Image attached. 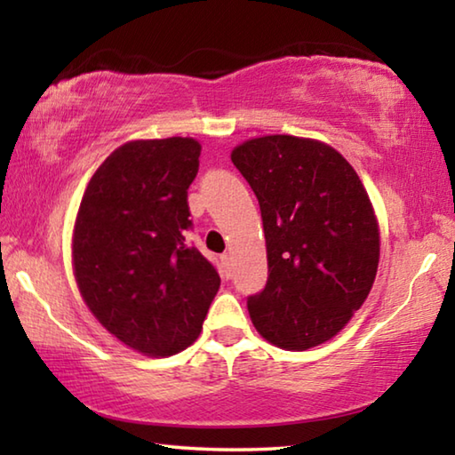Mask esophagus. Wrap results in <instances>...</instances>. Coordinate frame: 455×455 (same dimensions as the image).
I'll return each instance as SVG.
<instances>
[{
	"label": "esophagus",
	"instance_id": "obj_1",
	"mask_svg": "<svg viewBox=\"0 0 455 455\" xmlns=\"http://www.w3.org/2000/svg\"><path fill=\"white\" fill-rule=\"evenodd\" d=\"M220 265H222V273L230 276V255H222L220 257Z\"/></svg>",
	"mask_w": 455,
	"mask_h": 455
}]
</instances>
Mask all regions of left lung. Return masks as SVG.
I'll use <instances>...</instances> for the list:
<instances>
[{
  "mask_svg": "<svg viewBox=\"0 0 455 455\" xmlns=\"http://www.w3.org/2000/svg\"><path fill=\"white\" fill-rule=\"evenodd\" d=\"M263 217L268 281L249 315L275 347L333 339L365 303L379 265V222L363 182L335 148L271 134L230 152Z\"/></svg>",
  "mask_w": 455,
  "mask_h": 455,
  "instance_id": "1",
  "label": "left lung"
}]
</instances>
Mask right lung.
Segmentation results:
<instances>
[{"instance_id":"1","label":"right lung","mask_w":455,"mask_h":455,"mask_svg":"<svg viewBox=\"0 0 455 455\" xmlns=\"http://www.w3.org/2000/svg\"><path fill=\"white\" fill-rule=\"evenodd\" d=\"M195 138L130 140L84 190L72 233L80 295L102 327L142 355L168 357L196 341L220 276L187 243Z\"/></svg>"}]
</instances>
